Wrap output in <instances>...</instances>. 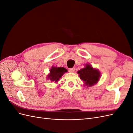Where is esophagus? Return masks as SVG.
I'll list each match as a JSON object with an SVG mask.
<instances>
[{
	"instance_id": "1",
	"label": "esophagus",
	"mask_w": 133,
	"mask_h": 133,
	"mask_svg": "<svg viewBox=\"0 0 133 133\" xmlns=\"http://www.w3.org/2000/svg\"><path fill=\"white\" fill-rule=\"evenodd\" d=\"M75 71V68H70L69 69V71L70 72V73H74Z\"/></svg>"
}]
</instances>
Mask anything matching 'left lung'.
<instances>
[{"mask_svg":"<svg viewBox=\"0 0 133 133\" xmlns=\"http://www.w3.org/2000/svg\"><path fill=\"white\" fill-rule=\"evenodd\" d=\"M79 77L84 83V85L87 87L93 86L97 84L100 78V71L94 68L90 64H85V67L77 71Z\"/></svg>","mask_w":133,"mask_h":133,"instance_id":"8db88e82","label":"left lung"}]
</instances>
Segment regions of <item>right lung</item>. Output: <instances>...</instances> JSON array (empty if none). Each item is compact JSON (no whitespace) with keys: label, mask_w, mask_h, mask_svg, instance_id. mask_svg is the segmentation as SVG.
Returning a JSON list of instances; mask_svg holds the SVG:
<instances>
[{"label":"right lung","mask_w":133,"mask_h":133,"mask_svg":"<svg viewBox=\"0 0 133 133\" xmlns=\"http://www.w3.org/2000/svg\"><path fill=\"white\" fill-rule=\"evenodd\" d=\"M67 71L68 70L64 67L52 66L50 69V73L47 75V79H49L50 81L54 82V83H58L63 74Z\"/></svg>","instance_id":"right-lung-1"}]
</instances>
